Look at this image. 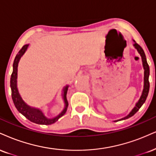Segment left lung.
Listing matches in <instances>:
<instances>
[{"label":"left lung","instance_id":"8db88e82","mask_svg":"<svg viewBox=\"0 0 156 156\" xmlns=\"http://www.w3.org/2000/svg\"><path fill=\"white\" fill-rule=\"evenodd\" d=\"M134 41V47L137 50L138 53L140 54V57L142 58V67H143L144 69V86H143V90H142V92L141 96H140V98L139 99L138 102L136 103L134 108L132 109V111H131L127 115L126 117L122 118V119L117 120V121H114V122L121 121V120H125L129 119V118L132 117L136 113V112L138 111L139 109L141 108L142 105L144 104V102H145L146 99H147V97L148 95V92H149L150 89V83H149V76H150V67L149 65L147 62V59H146L145 54H144L143 49H142L141 46L140 45H138L135 42V41L133 40Z\"/></svg>","mask_w":156,"mask_h":156}]
</instances>
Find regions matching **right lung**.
<instances>
[{
  "label": "right lung",
  "instance_id": "add662e5",
  "mask_svg": "<svg viewBox=\"0 0 156 156\" xmlns=\"http://www.w3.org/2000/svg\"><path fill=\"white\" fill-rule=\"evenodd\" d=\"M29 44H26L23 46L22 49L18 52L16 54V57H15L14 63H13V72L11 76V80H10V86L11 89H12V100L14 102V104L16 108L20 113L22 114L26 119H27L29 121L33 123H37V124H41V125H50L52 123H54L56 121H58L59 118L63 116L66 112L67 110V107H68V102L67 100V92L68 90L69 86L67 85L63 88L62 89V99L65 103V107L59 115L55 116V117L52 118V119H48L45 115V114L41 110L40 108H36L34 107L30 106L27 105L23 99L22 98L21 95H20L19 90L17 88V72H18V64L20 62V59L25 51H27Z\"/></svg>",
  "mask_w": 156,
  "mask_h": 156
}]
</instances>
